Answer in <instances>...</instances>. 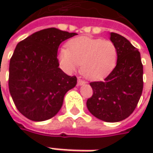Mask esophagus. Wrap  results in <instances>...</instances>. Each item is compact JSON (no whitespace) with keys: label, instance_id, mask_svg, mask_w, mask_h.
<instances>
[{"label":"esophagus","instance_id":"esophagus-1","mask_svg":"<svg viewBox=\"0 0 153 153\" xmlns=\"http://www.w3.org/2000/svg\"><path fill=\"white\" fill-rule=\"evenodd\" d=\"M86 83V81L85 80H83V79H78V85L79 86H80V85H83V84H85Z\"/></svg>","mask_w":153,"mask_h":153}]
</instances>
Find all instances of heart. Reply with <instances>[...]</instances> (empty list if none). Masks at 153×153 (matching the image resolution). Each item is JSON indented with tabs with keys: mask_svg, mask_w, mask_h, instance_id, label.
Wrapping results in <instances>:
<instances>
[{
	"mask_svg": "<svg viewBox=\"0 0 153 153\" xmlns=\"http://www.w3.org/2000/svg\"><path fill=\"white\" fill-rule=\"evenodd\" d=\"M118 57L115 44L108 40L87 36L74 39L68 48H61L58 54L62 68L68 74L81 65V73L88 79H101L114 68Z\"/></svg>",
	"mask_w": 153,
	"mask_h": 153,
	"instance_id": "obj_1",
	"label": "heart"
}]
</instances>
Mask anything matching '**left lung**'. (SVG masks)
<instances>
[{"mask_svg": "<svg viewBox=\"0 0 153 153\" xmlns=\"http://www.w3.org/2000/svg\"><path fill=\"white\" fill-rule=\"evenodd\" d=\"M110 39L118 50L117 65L104 80L89 83L93 95L87 107L101 120L118 122L127 119L137 105L143 88V71L137 48L115 33H111Z\"/></svg>", "mask_w": 153, "mask_h": 153, "instance_id": "obj_1", "label": "left lung"}]
</instances>
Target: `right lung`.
I'll return each mask as SVG.
<instances>
[{"instance_id":"add662e5","label":"right lung","mask_w":153,"mask_h":153,"mask_svg":"<svg viewBox=\"0 0 153 153\" xmlns=\"http://www.w3.org/2000/svg\"><path fill=\"white\" fill-rule=\"evenodd\" d=\"M51 27L21 41L10 62L9 89L16 109L27 119L43 121L61 109L65 93L77 84L58 66L57 50L76 35Z\"/></svg>"}]
</instances>
